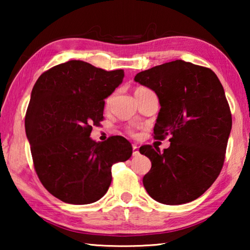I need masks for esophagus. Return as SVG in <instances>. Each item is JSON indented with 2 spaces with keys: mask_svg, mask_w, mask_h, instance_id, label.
Returning <instances> with one entry per match:
<instances>
[{
  "mask_svg": "<svg viewBox=\"0 0 250 250\" xmlns=\"http://www.w3.org/2000/svg\"><path fill=\"white\" fill-rule=\"evenodd\" d=\"M132 149H133V155H138L139 154V147L135 145H133Z\"/></svg>",
  "mask_w": 250,
  "mask_h": 250,
  "instance_id": "1",
  "label": "esophagus"
}]
</instances>
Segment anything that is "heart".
<instances>
[{"mask_svg":"<svg viewBox=\"0 0 250 250\" xmlns=\"http://www.w3.org/2000/svg\"><path fill=\"white\" fill-rule=\"evenodd\" d=\"M143 89H146V88H138V89L135 90V91L143 90ZM128 133L131 135V137H135V135H137V133H135V131H134L133 129H129V130H128Z\"/></svg>","mask_w":250,"mask_h":250,"instance_id":"b5f03b06","label":"heart"}]
</instances>
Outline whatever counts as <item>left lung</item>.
<instances>
[{"mask_svg":"<svg viewBox=\"0 0 250 250\" xmlns=\"http://www.w3.org/2000/svg\"><path fill=\"white\" fill-rule=\"evenodd\" d=\"M153 90L161 109L154 139L170 137L171 145L142 146L151 160L143 185L156 202L180 205L203 195L217 179L225 161L231 113L216 74L206 67L174 61L135 75Z\"/></svg>","mask_w":250,"mask_h":250,"instance_id":"obj_1","label":"left lung"}]
</instances>
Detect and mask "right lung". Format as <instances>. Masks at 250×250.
Masks as SVG:
<instances>
[{
	"mask_svg": "<svg viewBox=\"0 0 250 250\" xmlns=\"http://www.w3.org/2000/svg\"><path fill=\"white\" fill-rule=\"evenodd\" d=\"M125 71H107L83 61L46 70L34 84L25 116L36 174L47 191L68 204L100 200L112 180L111 167L132 155L120 135L104 142L89 137L104 120V99L122 83Z\"/></svg>",
	"mask_w": 250,
	"mask_h": 250,
	"instance_id": "right-lung-1",
	"label": "right lung"
}]
</instances>
